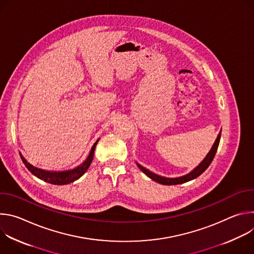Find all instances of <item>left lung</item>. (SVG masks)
I'll use <instances>...</instances> for the list:
<instances>
[{"label":"left lung","instance_id":"1","mask_svg":"<svg viewBox=\"0 0 254 254\" xmlns=\"http://www.w3.org/2000/svg\"><path fill=\"white\" fill-rule=\"evenodd\" d=\"M220 137H221V130L220 132L218 133V135H217V138L215 139L213 146L211 148V150L209 151V153L206 155V157L203 159V161L196 167L194 168L190 173L184 175V176H181V177H177V178H167V177H164V176H160L158 174H155L153 173L152 171H150L149 169L142 167L141 165H139L137 162L136 165L137 167L146 174L149 178H151L152 180H154L155 182L159 183V184H162V185H178V184H183V183H186V182H189V181L191 180H194L196 179L197 177H199L203 172H205V170L209 167V165L211 164V162L213 161L214 157H215V154L217 152V149H218V146H219V141H220Z\"/></svg>","mask_w":254,"mask_h":254}]
</instances>
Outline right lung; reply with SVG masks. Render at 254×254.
<instances>
[{
	"label": "right lung",
	"mask_w": 254,
	"mask_h": 254,
	"mask_svg": "<svg viewBox=\"0 0 254 254\" xmlns=\"http://www.w3.org/2000/svg\"><path fill=\"white\" fill-rule=\"evenodd\" d=\"M99 138L93 143V146L89 152V155L87 156V158L85 159V161L80 164L79 166L70 169V170H65V171H46L43 169H39L36 168L33 165H31L30 163L27 162V160L22 156V154L20 153V157L24 163V165L26 166V168L35 176L39 178L40 180H43L44 182L53 184V185H66L69 183L74 182V181L78 180L89 168L92 159H93V155H94V150L96 144L98 142Z\"/></svg>",
	"instance_id": "add662e5"
}]
</instances>
